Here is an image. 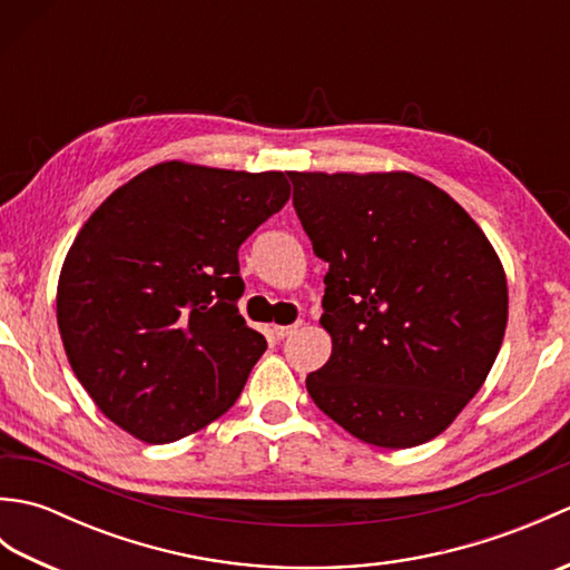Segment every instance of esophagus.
I'll return each mask as SVG.
<instances>
[{
	"mask_svg": "<svg viewBox=\"0 0 570 570\" xmlns=\"http://www.w3.org/2000/svg\"><path fill=\"white\" fill-rule=\"evenodd\" d=\"M296 328H298V323H294V325H274V335L278 337V341H284V337L292 335Z\"/></svg>",
	"mask_w": 570,
	"mask_h": 570,
	"instance_id": "obj_1",
	"label": "esophagus"
}]
</instances>
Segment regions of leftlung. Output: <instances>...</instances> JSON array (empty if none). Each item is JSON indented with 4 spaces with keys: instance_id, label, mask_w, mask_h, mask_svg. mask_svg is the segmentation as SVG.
Here are the masks:
<instances>
[{
    "instance_id": "left-lung-1",
    "label": "left lung",
    "mask_w": 570,
    "mask_h": 570,
    "mask_svg": "<svg viewBox=\"0 0 570 570\" xmlns=\"http://www.w3.org/2000/svg\"><path fill=\"white\" fill-rule=\"evenodd\" d=\"M288 178L313 252L328 262L321 325L333 353L306 377L311 399L370 445L435 439L500 353L510 301L498 252L414 174Z\"/></svg>"
}]
</instances>
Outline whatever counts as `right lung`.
I'll return each mask as SVG.
<instances>
[{"label": "right lung", "mask_w": 570, "mask_h": 570, "mask_svg": "<svg viewBox=\"0 0 570 570\" xmlns=\"http://www.w3.org/2000/svg\"><path fill=\"white\" fill-rule=\"evenodd\" d=\"M288 196L282 171L164 161L80 227L58 278V331L119 429L171 443L237 402L266 350L239 316L237 249Z\"/></svg>", "instance_id": "add662e5"}]
</instances>
